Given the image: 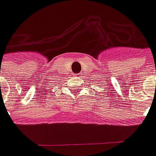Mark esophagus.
<instances>
[{
	"label": "esophagus",
	"mask_w": 156,
	"mask_h": 156,
	"mask_svg": "<svg viewBox=\"0 0 156 156\" xmlns=\"http://www.w3.org/2000/svg\"><path fill=\"white\" fill-rule=\"evenodd\" d=\"M76 76H77V77H81V74H80V73L76 74Z\"/></svg>",
	"instance_id": "34e87169"
}]
</instances>
